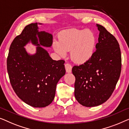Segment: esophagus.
Segmentation results:
<instances>
[{
	"instance_id": "1",
	"label": "esophagus",
	"mask_w": 129,
	"mask_h": 129,
	"mask_svg": "<svg viewBox=\"0 0 129 129\" xmlns=\"http://www.w3.org/2000/svg\"><path fill=\"white\" fill-rule=\"evenodd\" d=\"M65 68L66 70V72L68 73H71L72 72V66L70 64H65Z\"/></svg>"
}]
</instances>
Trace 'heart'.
Segmentation results:
<instances>
[{
    "mask_svg": "<svg viewBox=\"0 0 129 129\" xmlns=\"http://www.w3.org/2000/svg\"><path fill=\"white\" fill-rule=\"evenodd\" d=\"M96 38L91 30L71 28L64 30L59 34L58 42H53V48L60 56H64L70 51V56L74 62L83 64L93 55Z\"/></svg>",
    "mask_w": 129,
    "mask_h": 129,
    "instance_id": "b5f03b06",
    "label": "heart"
}]
</instances>
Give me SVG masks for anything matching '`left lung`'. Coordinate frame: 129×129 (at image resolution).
<instances>
[{"label":"left lung","mask_w":129,"mask_h":129,"mask_svg":"<svg viewBox=\"0 0 129 129\" xmlns=\"http://www.w3.org/2000/svg\"><path fill=\"white\" fill-rule=\"evenodd\" d=\"M96 27L99 35L93 56L72 69L75 77V97L86 107L99 106L108 100L121 72V52L117 40L103 26L96 24Z\"/></svg>","instance_id":"obj_1"}]
</instances>
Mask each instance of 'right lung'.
I'll return each mask as SVG.
<instances>
[{
    "mask_svg": "<svg viewBox=\"0 0 129 129\" xmlns=\"http://www.w3.org/2000/svg\"><path fill=\"white\" fill-rule=\"evenodd\" d=\"M29 42L37 46L34 54L24 48ZM52 44V34L39 31L36 23L25 27L10 47L7 70L11 85L20 99L34 108H44L52 102L57 83L65 74V61L53 60L41 47Z\"/></svg>",
    "mask_w": 129,
    "mask_h": 129,
    "instance_id": "1",
    "label": "right lung"
}]
</instances>
